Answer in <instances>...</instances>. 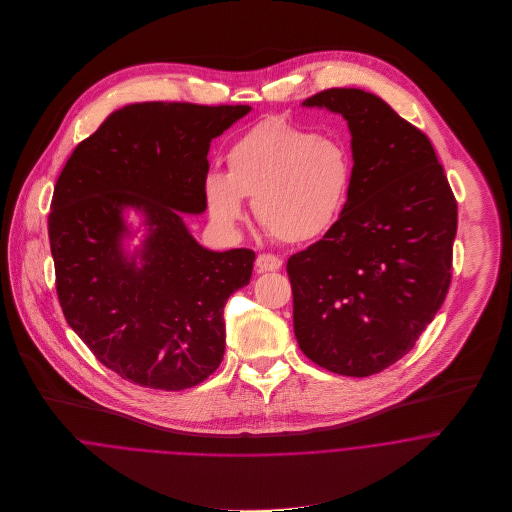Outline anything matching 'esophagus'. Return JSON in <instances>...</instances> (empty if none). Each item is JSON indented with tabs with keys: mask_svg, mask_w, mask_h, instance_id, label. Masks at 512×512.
Wrapping results in <instances>:
<instances>
[{
	"mask_svg": "<svg viewBox=\"0 0 512 512\" xmlns=\"http://www.w3.org/2000/svg\"><path fill=\"white\" fill-rule=\"evenodd\" d=\"M256 268L258 272H276L282 268V260L274 254H260L256 258Z\"/></svg>",
	"mask_w": 512,
	"mask_h": 512,
	"instance_id": "obj_1",
	"label": "esophagus"
}]
</instances>
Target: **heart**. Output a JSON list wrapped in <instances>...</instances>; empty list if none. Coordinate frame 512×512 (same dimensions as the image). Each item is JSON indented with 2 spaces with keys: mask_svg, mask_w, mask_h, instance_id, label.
<instances>
[{
  "mask_svg": "<svg viewBox=\"0 0 512 512\" xmlns=\"http://www.w3.org/2000/svg\"><path fill=\"white\" fill-rule=\"evenodd\" d=\"M226 173L209 171L203 191L220 228L244 220V197L254 215L282 242H305L339 219L353 179L347 147L339 140L266 118L226 149Z\"/></svg>",
  "mask_w": 512,
  "mask_h": 512,
  "instance_id": "1",
  "label": "heart"
}]
</instances>
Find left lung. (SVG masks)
<instances>
[{"label":"left lung","instance_id":"8db88e82","mask_svg":"<svg viewBox=\"0 0 512 512\" xmlns=\"http://www.w3.org/2000/svg\"><path fill=\"white\" fill-rule=\"evenodd\" d=\"M303 106L347 120L355 165L339 220L288 260L293 331L315 365L370 376L408 355L436 317L457 203L428 136L382 98L329 88Z\"/></svg>","mask_w":512,"mask_h":512}]
</instances>
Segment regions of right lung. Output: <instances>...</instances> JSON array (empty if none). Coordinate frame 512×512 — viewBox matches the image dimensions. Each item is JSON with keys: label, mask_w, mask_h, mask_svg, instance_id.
Masks as SVG:
<instances>
[{"label": "right lung", "mask_w": 512, "mask_h": 512, "mask_svg": "<svg viewBox=\"0 0 512 512\" xmlns=\"http://www.w3.org/2000/svg\"><path fill=\"white\" fill-rule=\"evenodd\" d=\"M250 110L124 106L74 147L57 179L49 240L59 303L92 355L124 380L185 390L222 363L224 303L248 286L256 254L203 248L181 213H205L211 142ZM126 208L148 224L134 257L121 248Z\"/></svg>", "instance_id": "obj_1"}]
</instances>
